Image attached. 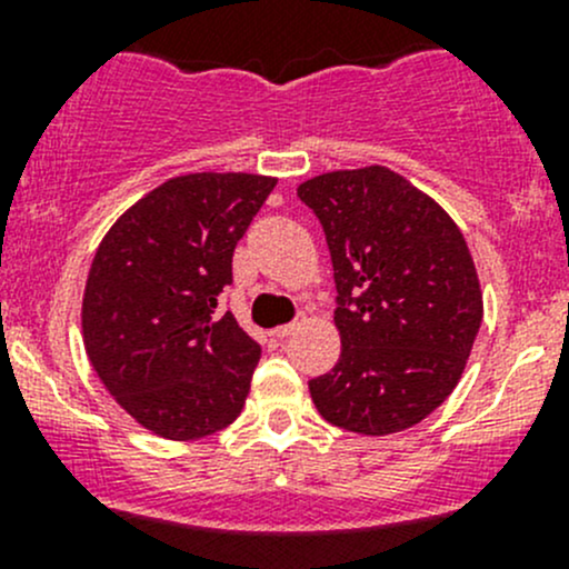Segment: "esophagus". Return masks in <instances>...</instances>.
<instances>
[{
	"mask_svg": "<svg viewBox=\"0 0 569 569\" xmlns=\"http://www.w3.org/2000/svg\"><path fill=\"white\" fill-rule=\"evenodd\" d=\"M302 327V319H295V321H289V325H280V327H274V336L278 338H289V336H295L297 330H300Z\"/></svg>",
	"mask_w": 569,
	"mask_h": 569,
	"instance_id": "34e87169",
	"label": "esophagus"
}]
</instances>
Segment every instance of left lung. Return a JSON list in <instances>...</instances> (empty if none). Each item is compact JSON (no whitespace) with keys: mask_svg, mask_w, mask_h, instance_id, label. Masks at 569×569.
<instances>
[{"mask_svg":"<svg viewBox=\"0 0 569 569\" xmlns=\"http://www.w3.org/2000/svg\"><path fill=\"white\" fill-rule=\"evenodd\" d=\"M325 228L341 358L308 382L319 416L391 435L438 410L481 325V289L457 222L405 176L371 164L297 187Z\"/></svg>","mask_w":569,"mask_h":569,"instance_id":"8db88e82","label":"left lung"}]
</instances>
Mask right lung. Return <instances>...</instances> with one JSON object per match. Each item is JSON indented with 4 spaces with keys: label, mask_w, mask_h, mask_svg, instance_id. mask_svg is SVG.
Wrapping results in <instances>:
<instances>
[{
    "label": "right lung",
    "mask_w": 569,
    "mask_h": 569,
    "mask_svg": "<svg viewBox=\"0 0 569 569\" xmlns=\"http://www.w3.org/2000/svg\"><path fill=\"white\" fill-rule=\"evenodd\" d=\"M274 183L252 173L170 178L96 250L84 349L114 401L159 438H206L242 412L261 347L220 311V297L233 248Z\"/></svg>",
    "instance_id": "obj_1"
}]
</instances>
